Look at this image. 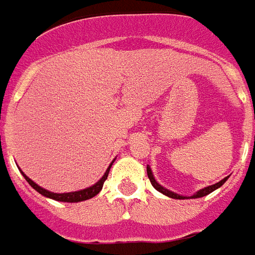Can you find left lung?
<instances>
[{
    "instance_id": "left-lung-1",
    "label": "left lung",
    "mask_w": 255,
    "mask_h": 255,
    "mask_svg": "<svg viewBox=\"0 0 255 255\" xmlns=\"http://www.w3.org/2000/svg\"><path fill=\"white\" fill-rule=\"evenodd\" d=\"M147 176H149L150 183L153 184V187H154L157 191L162 192V194H164V195H166V197L175 198V199H184V198H187V197H183V195H179V194H176V192L169 191V190H166L165 187H162L161 184H158V183L155 182V179L153 177V173H151L150 166H147ZM228 177L230 176L224 177L223 180H220L219 183H216V184H213V186H209V187H205V188H202V190H199V191L195 192V194H194V195H191L190 198H201V197H205V195H208V194H210V192H213L214 190H217L219 187H221V186H223V184L227 182V179H228Z\"/></svg>"
}]
</instances>
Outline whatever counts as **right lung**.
<instances>
[{"label":"right lung","mask_w":255,"mask_h":255,"mask_svg":"<svg viewBox=\"0 0 255 255\" xmlns=\"http://www.w3.org/2000/svg\"><path fill=\"white\" fill-rule=\"evenodd\" d=\"M112 164H113V162H112ZM112 164L109 165V168L106 169L105 175L101 177V180H98V182L95 183L94 186L84 188V190H79V191L64 192V194H57V192L47 191V190H45V188L39 187L36 183L32 182L30 177L25 176L23 172H21V173H23V176H24V179L27 180V182H28V184H30L31 187L34 188V190H36V191L39 192V194H42L43 197L52 198V199H54V201H60V202H80V201H86V199H90V198L95 197V195H97V194H98V192L102 190L104 182H105L106 179H108V175H109V171H111Z\"/></svg>","instance_id":"right-lung-1"}]
</instances>
